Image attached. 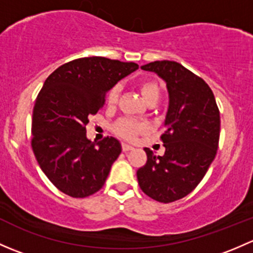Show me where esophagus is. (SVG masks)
Wrapping results in <instances>:
<instances>
[{
    "label": "esophagus",
    "mask_w": 253,
    "mask_h": 253,
    "mask_svg": "<svg viewBox=\"0 0 253 253\" xmlns=\"http://www.w3.org/2000/svg\"><path fill=\"white\" fill-rule=\"evenodd\" d=\"M132 149H133V147H132V145L126 144V143H124V144H122V150H124V152H129V150H132Z\"/></svg>",
    "instance_id": "1"
}]
</instances>
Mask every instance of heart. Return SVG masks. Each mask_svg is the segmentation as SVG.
Returning <instances> with one entry per match:
<instances>
[{
	"mask_svg": "<svg viewBox=\"0 0 253 253\" xmlns=\"http://www.w3.org/2000/svg\"><path fill=\"white\" fill-rule=\"evenodd\" d=\"M139 91H141L142 98L144 99L145 103L152 100V99H157L158 100L160 96L159 85L155 82L152 81L143 82V83L139 84ZM117 98H119V86L115 85L112 86L110 91L108 93V103L110 105H114V104H116ZM115 129H116V133L119 136H121L122 138L133 139L137 134L144 131L145 126L143 124L134 121V120L125 119L117 122L116 126H115Z\"/></svg>",
	"mask_w": 253,
	"mask_h": 253,
	"instance_id": "obj_1",
	"label": "heart"
}]
</instances>
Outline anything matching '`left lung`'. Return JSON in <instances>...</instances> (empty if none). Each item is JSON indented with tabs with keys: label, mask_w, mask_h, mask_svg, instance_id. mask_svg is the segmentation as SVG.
<instances>
[{
	"label": "left lung",
	"mask_w": 253,
	"mask_h": 253,
	"mask_svg": "<svg viewBox=\"0 0 253 253\" xmlns=\"http://www.w3.org/2000/svg\"><path fill=\"white\" fill-rule=\"evenodd\" d=\"M141 68L165 82L169 106L162 134L164 155L144 148L147 163L137 178L145 195L170 203L192 192L205 177L218 149L220 115L208 84L180 63L155 61Z\"/></svg>",
	"instance_id": "8db88e82"
}]
</instances>
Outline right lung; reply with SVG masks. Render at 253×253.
Listing matches in <instances>:
<instances>
[{
	"instance_id": "obj_1",
	"label": "right lung",
	"mask_w": 253,
	"mask_h": 253,
	"mask_svg": "<svg viewBox=\"0 0 253 253\" xmlns=\"http://www.w3.org/2000/svg\"><path fill=\"white\" fill-rule=\"evenodd\" d=\"M136 70L134 62L93 56L65 63L46 78L33 109L32 147L61 192L83 198L104 186L121 143L114 137L91 142L85 126L103 108L106 93Z\"/></svg>"
}]
</instances>
